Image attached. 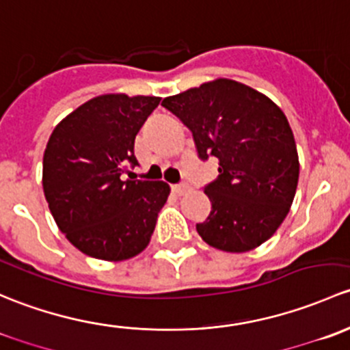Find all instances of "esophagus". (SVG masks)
I'll return each mask as SVG.
<instances>
[{"instance_id":"34e87169","label":"esophagus","mask_w":350,"mask_h":350,"mask_svg":"<svg viewBox=\"0 0 350 350\" xmlns=\"http://www.w3.org/2000/svg\"><path fill=\"white\" fill-rule=\"evenodd\" d=\"M187 190H189V185H187V183H176V185H172V192L176 193V196H183Z\"/></svg>"}]
</instances>
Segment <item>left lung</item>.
I'll return each mask as SVG.
<instances>
[{
  "label": "left lung",
  "instance_id": "1",
  "mask_svg": "<svg viewBox=\"0 0 350 350\" xmlns=\"http://www.w3.org/2000/svg\"><path fill=\"white\" fill-rule=\"evenodd\" d=\"M161 106L192 131L199 158L219 160V176L204 187L212 211L197 224L202 239L228 253L261 246L286 217L300 174L283 111L230 79L165 97Z\"/></svg>",
  "mask_w": 350,
  "mask_h": 350
}]
</instances>
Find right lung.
I'll list each match as a JSON object with an SVG mask.
<instances>
[{"label": "right lung", "mask_w": 350, "mask_h": 350, "mask_svg": "<svg viewBox=\"0 0 350 350\" xmlns=\"http://www.w3.org/2000/svg\"><path fill=\"white\" fill-rule=\"evenodd\" d=\"M160 97L104 94L55 126L43 153V192L59 229L84 254L122 261L148 246L165 182L124 180L135 138Z\"/></svg>", "instance_id": "obj_1"}]
</instances>
